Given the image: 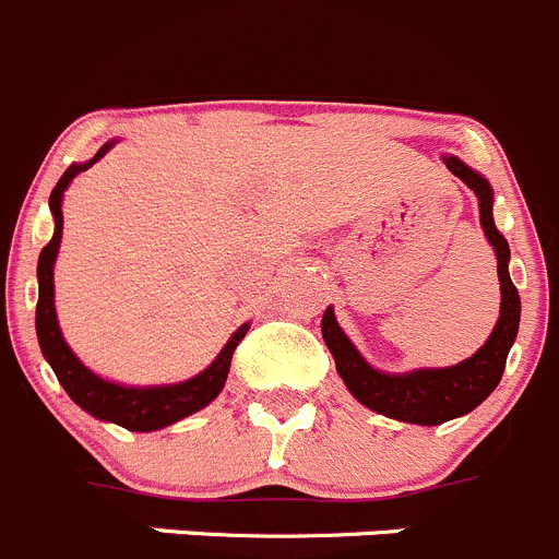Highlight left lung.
Masks as SVG:
<instances>
[{"instance_id":"left-lung-1","label":"left lung","mask_w":559,"mask_h":559,"mask_svg":"<svg viewBox=\"0 0 559 559\" xmlns=\"http://www.w3.org/2000/svg\"><path fill=\"white\" fill-rule=\"evenodd\" d=\"M447 168L477 195L479 203V226H483L485 239L497 253V273H499V320L493 325L491 336L485 338L474 356L455 367H425L411 369V372H383L374 369L367 358L358 353L350 336L338 328L333 306H328L322 314V338L328 350L336 361L338 378L344 380L347 391L361 405H367L374 414H383L389 419L408 421V425H444V421L466 416L468 411L477 408L483 400H488L493 389L499 385L504 372V361L515 342L521 320V297L519 289L510 281V245L499 234L493 223V190L485 176L472 170L466 162L457 156L444 154Z\"/></svg>"}]
</instances>
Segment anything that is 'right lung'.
Wrapping results in <instances>:
<instances>
[{"label":"right lung","mask_w":559,"mask_h":559,"mask_svg":"<svg viewBox=\"0 0 559 559\" xmlns=\"http://www.w3.org/2000/svg\"><path fill=\"white\" fill-rule=\"evenodd\" d=\"M118 140H109L102 148L96 151V156L87 162H76L62 174V179L57 181V187L49 195V209L51 217H55V234H51L49 245L40 250L38 259V309H35V331H38V344L44 358L49 361V367L55 369L57 380L66 389V394L80 405L82 411H87L91 416L102 421H112V425H121L132 432H154L162 427L181 421L185 416L195 414V411L206 408L212 400L217 397L226 385L228 369H231V356L237 350V344L242 342L245 333H248L250 322L239 325L231 333V338L226 342L217 358L209 364L203 372H198L195 378L181 380V383H165V385H127L115 383V380L102 378L93 369H87L85 364L76 358V353L68 347V342L62 338L60 322H57L55 311V262L57 250H60L62 239V192L68 190V185L76 179L80 174H85L87 168H93L104 154H107Z\"/></svg>","instance_id":"add662e5"}]
</instances>
